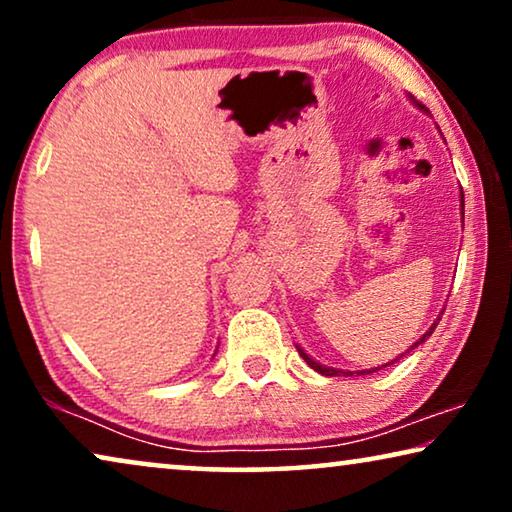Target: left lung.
<instances>
[{
	"mask_svg": "<svg viewBox=\"0 0 512 512\" xmlns=\"http://www.w3.org/2000/svg\"><path fill=\"white\" fill-rule=\"evenodd\" d=\"M461 209H464V193H461ZM461 214H464V212H461ZM440 321V319H438ZM438 324H433L431 328H429V331H426L424 335H422V338H419L417 342H415V345H412L410 349H415L417 345H422V342L426 340V338H429V335L433 333V328H436ZM410 349H408V352H410ZM408 352H405V354H408ZM298 354L300 356H303V359L307 361V366H310V368H314V370H317V373H321V375H326V377H335V375H354V373H342V370H335V368H326V366H321V363H317V361H314V359H310V356H307L305 352H303V349H300L298 347ZM403 356V354H401ZM401 356H398V359H401ZM398 359H394V361H398ZM394 361H391V363H394ZM391 363H384V366L382 368H387V366H391ZM375 370H380V368H373V370H363V373H356V375H368V373H375Z\"/></svg>",
	"mask_w": 512,
	"mask_h": 512,
	"instance_id": "8db88e82",
	"label": "left lung"
}]
</instances>
